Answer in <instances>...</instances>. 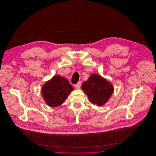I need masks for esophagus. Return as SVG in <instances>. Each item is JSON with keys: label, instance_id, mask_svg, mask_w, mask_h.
<instances>
[{"label": "esophagus", "instance_id": "34e87169", "mask_svg": "<svg viewBox=\"0 0 156 156\" xmlns=\"http://www.w3.org/2000/svg\"><path fill=\"white\" fill-rule=\"evenodd\" d=\"M80 86H81V82H79L75 84V87L76 88H79L80 87Z\"/></svg>", "mask_w": 156, "mask_h": 156}]
</instances>
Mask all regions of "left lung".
Returning <instances> with one entry per match:
<instances>
[{
    "label": "left lung",
    "instance_id": "obj_1",
    "mask_svg": "<svg viewBox=\"0 0 156 156\" xmlns=\"http://www.w3.org/2000/svg\"><path fill=\"white\" fill-rule=\"evenodd\" d=\"M82 88L89 100L99 106L108 101L114 91L109 82L95 74H91L87 81L83 82Z\"/></svg>",
    "mask_w": 156,
    "mask_h": 156
}]
</instances>
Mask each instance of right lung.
Returning <instances> with one entry per match:
<instances>
[{
    "mask_svg": "<svg viewBox=\"0 0 156 156\" xmlns=\"http://www.w3.org/2000/svg\"><path fill=\"white\" fill-rule=\"evenodd\" d=\"M73 90L74 88L66 79L56 75L42 87V93L48 106L56 107L63 103Z\"/></svg>",
    "mask_w": 156,
    "mask_h": 156,
    "instance_id": "1",
    "label": "right lung"
}]
</instances>
